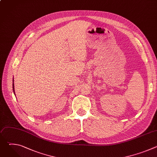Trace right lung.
Wrapping results in <instances>:
<instances>
[{
    "mask_svg": "<svg viewBox=\"0 0 157 157\" xmlns=\"http://www.w3.org/2000/svg\"><path fill=\"white\" fill-rule=\"evenodd\" d=\"M13 93H14V85H13Z\"/></svg>",
    "mask_w": 157,
    "mask_h": 157,
    "instance_id": "obj_1",
    "label": "right lung"
}]
</instances>
